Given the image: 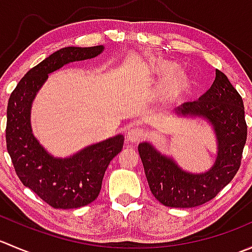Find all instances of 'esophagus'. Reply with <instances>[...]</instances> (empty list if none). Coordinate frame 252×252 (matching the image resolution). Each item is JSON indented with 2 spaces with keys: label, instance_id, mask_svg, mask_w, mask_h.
<instances>
[{
  "label": "esophagus",
  "instance_id": "34e87169",
  "mask_svg": "<svg viewBox=\"0 0 252 252\" xmlns=\"http://www.w3.org/2000/svg\"><path fill=\"white\" fill-rule=\"evenodd\" d=\"M142 136H144V131L140 128H138V126H129L126 131V138L131 142L141 140Z\"/></svg>",
  "mask_w": 252,
  "mask_h": 252
}]
</instances>
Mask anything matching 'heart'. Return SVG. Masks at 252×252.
<instances>
[{
  "label": "heart",
  "mask_w": 252,
  "mask_h": 252,
  "mask_svg": "<svg viewBox=\"0 0 252 252\" xmlns=\"http://www.w3.org/2000/svg\"><path fill=\"white\" fill-rule=\"evenodd\" d=\"M162 70H163L164 75H169L171 73H173L174 67L173 64H166L162 67ZM188 86V78L185 75L179 74L175 75L171 79V81L168 83V91L172 96H178L183 93V91L187 89Z\"/></svg>",
  "instance_id": "1"
}]
</instances>
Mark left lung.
<instances>
[{
	"label": "left lung",
	"mask_w": 252,
	"mask_h": 252,
	"mask_svg": "<svg viewBox=\"0 0 252 252\" xmlns=\"http://www.w3.org/2000/svg\"><path fill=\"white\" fill-rule=\"evenodd\" d=\"M173 114L207 122L216 136L217 155L201 173L185 171L172 156L162 154L150 141L138 150L152 195L168 207L189 208L212 200L229 184L240 167L248 135L243 98L225 74L216 69L212 86L199 100L175 107Z\"/></svg>",
	"instance_id": "obj_1"
}]
</instances>
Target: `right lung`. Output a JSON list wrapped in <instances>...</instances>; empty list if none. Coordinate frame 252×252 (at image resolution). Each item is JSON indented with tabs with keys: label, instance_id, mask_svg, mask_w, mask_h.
I'll return each instance as SVG.
<instances>
[{
	"label": "right lung",
	"instance_id": "right-lung-1",
	"mask_svg": "<svg viewBox=\"0 0 252 252\" xmlns=\"http://www.w3.org/2000/svg\"><path fill=\"white\" fill-rule=\"evenodd\" d=\"M103 50L105 46L98 45L56 51L22 78L8 100L6 141L16 173L25 187L55 208H78L98 196L103 174L123 149L124 136L117 134L64 158L56 157L32 133V102L48 74L72 62L97 57Z\"/></svg>",
	"mask_w": 252,
	"mask_h": 252
}]
</instances>
